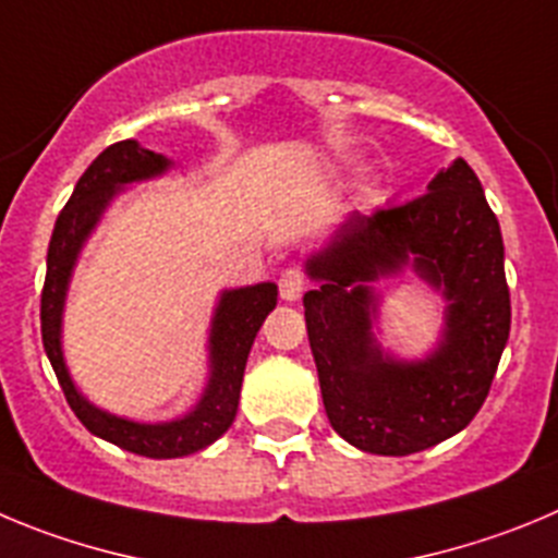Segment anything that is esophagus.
Returning <instances> with one entry per match:
<instances>
[{
    "instance_id": "34e87169",
    "label": "esophagus",
    "mask_w": 558,
    "mask_h": 558,
    "mask_svg": "<svg viewBox=\"0 0 558 558\" xmlns=\"http://www.w3.org/2000/svg\"><path fill=\"white\" fill-rule=\"evenodd\" d=\"M304 288H306L304 270L301 268L282 270V276H279V295H282L284 301H299L301 293H304Z\"/></svg>"
}]
</instances>
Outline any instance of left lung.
Wrapping results in <instances>:
<instances>
[{
  "label": "left lung",
  "instance_id": "8db88e82",
  "mask_svg": "<svg viewBox=\"0 0 558 558\" xmlns=\"http://www.w3.org/2000/svg\"><path fill=\"white\" fill-rule=\"evenodd\" d=\"M409 264L449 301L438 349L396 361L372 337L371 281ZM310 349L331 428L360 451L407 457L462 432L487 398L509 340L504 238L482 182L459 157L407 204L349 216L306 259Z\"/></svg>",
  "mask_w": 558,
  "mask_h": 558
}]
</instances>
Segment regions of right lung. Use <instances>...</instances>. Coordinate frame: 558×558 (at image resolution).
Returning a JSON list of instances; mask_svg holds the SVG:
<instances>
[{
    "instance_id": "right-lung-1",
    "label": "right lung",
    "mask_w": 558,
    "mask_h": 558,
    "mask_svg": "<svg viewBox=\"0 0 558 558\" xmlns=\"http://www.w3.org/2000/svg\"><path fill=\"white\" fill-rule=\"evenodd\" d=\"M168 168H171L168 157L143 149L137 141H121L107 146L90 162L88 171L82 173L63 213L58 216L52 240H49V254H46V282L44 293H40L44 349L74 415L96 437L149 459H177L196 453L213 446L232 426L234 415H238L245 360H248L259 326L276 306V293H279L274 282L223 290L213 324H209L207 387L185 417L168 423H135L94 407L76 390L63 360V342H60L65 293H69L76 257L116 193H121L132 182L160 177Z\"/></svg>"
}]
</instances>
